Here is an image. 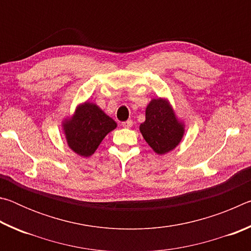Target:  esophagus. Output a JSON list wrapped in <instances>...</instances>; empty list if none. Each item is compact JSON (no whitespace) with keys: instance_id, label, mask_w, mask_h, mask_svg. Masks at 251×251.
Wrapping results in <instances>:
<instances>
[{"instance_id":"obj_1","label":"esophagus","mask_w":251,"mask_h":251,"mask_svg":"<svg viewBox=\"0 0 251 251\" xmlns=\"http://www.w3.org/2000/svg\"><path fill=\"white\" fill-rule=\"evenodd\" d=\"M122 125H123V127H125V128H130V127L133 126V121L128 120V121H126V122H123Z\"/></svg>"}]
</instances>
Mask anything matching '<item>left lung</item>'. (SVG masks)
Listing matches in <instances>:
<instances>
[{
	"instance_id": "obj_1",
	"label": "left lung",
	"mask_w": 251,
	"mask_h": 251,
	"mask_svg": "<svg viewBox=\"0 0 251 251\" xmlns=\"http://www.w3.org/2000/svg\"><path fill=\"white\" fill-rule=\"evenodd\" d=\"M141 133L157 154H165L181 141L184 127L176 120L171 106L160 99L152 100L146 108V121L139 126Z\"/></svg>"
}]
</instances>
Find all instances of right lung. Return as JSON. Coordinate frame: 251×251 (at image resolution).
I'll return each instance as SVG.
<instances>
[{
  "instance_id": "1",
  "label": "right lung",
  "mask_w": 251,
  "mask_h": 251,
  "mask_svg": "<svg viewBox=\"0 0 251 251\" xmlns=\"http://www.w3.org/2000/svg\"><path fill=\"white\" fill-rule=\"evenodd\" d=\"M115 128L116 123L91 103L79 106L73 118L64 124L67 144L76 154L84 157L94 154L105 136Z\"/></svg>"
}]
</instances>
